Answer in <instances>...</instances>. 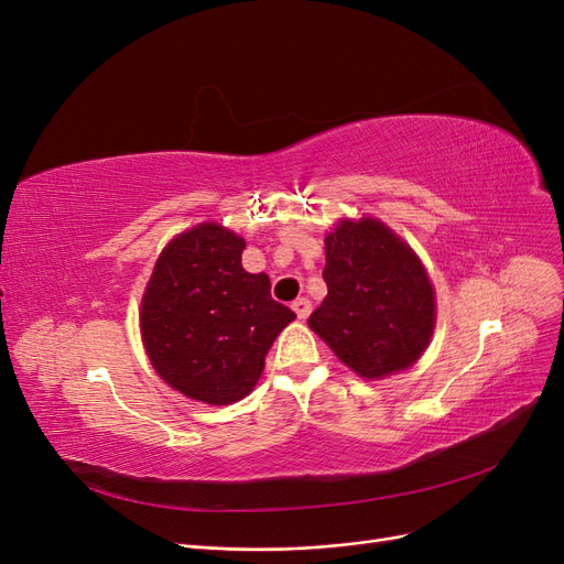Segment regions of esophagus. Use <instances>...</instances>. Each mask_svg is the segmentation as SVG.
<instances>
[{"instance_id": "esophagus-1", "label": "esophagus", "mask_w": 564, "mask_h": 564, "mask_svg": "<svg viewBox=\"0 0 564 564\" xmlns=\"http://www.w3.org/2000/svg\"><path fill=\"white\" fill-rule=\"evenodd\" d=\"M292 308H294V313L299 315V319H305L311 315V311H313V303L308 301V299H296L294 303H292Z\"/></svg>"}]
</instances>
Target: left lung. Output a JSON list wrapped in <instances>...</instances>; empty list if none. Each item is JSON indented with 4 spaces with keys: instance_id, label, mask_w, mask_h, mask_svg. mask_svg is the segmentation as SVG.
<instances>
[{
    "instance_id": "1",
    "label": "left lung",
    "mask_w": 564,
    "mask_h": 564,
    "mask_svg": "<svg viewBox=\"0 0 564 564\" xmlns=\"http://www.w3.org/2000/svg\"><path fill=\"white\" fill-rule=\"evenodd\" d=\"M324 247L329 292L311 329L365 379L412 367L435 324V294L416 253L377 218L340 220Z\"/></svg>"
}]
</instances>
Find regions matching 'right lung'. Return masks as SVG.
Returning <instances> with one entry per match:
<instances>
[{
    "instance_id": "add662e5",
    "label": "right lung",
    "mask_w": 564,
    "mask_h": 564,
    "mask_svg": "<svg viewBox=\"0 0 564 564\" xmlns=\"http://www.w3.org/2000/svg\"><path fill=\"white\" fill-rule=\"evenodd\" d=\"M245 240L216 224L160 253L141 303L152 367L185 398L230 404L259 381L272 340L296 315L270 296L265 272L242 268Z\"/></svg>"
}]
</instances>
